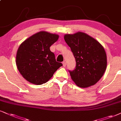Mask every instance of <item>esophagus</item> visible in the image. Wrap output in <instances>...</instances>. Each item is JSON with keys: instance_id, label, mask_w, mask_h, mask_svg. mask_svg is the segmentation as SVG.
I'll return each mask as SVG.
<instances>
[{"instance_id": "esophagus-1", "label": "esophagus", "mask_w": 121, "mask_h": 121, "mask_svg": "<svg viewBox=\"0 0 121 121\" xmlns=\"http://www.w3.org/2000/svg\"><path fill=\"white\" fill-rule=\"evenodd\" d=\"M63 63V65L64 67L66 66V62H65V61H64V62H63V63Z\"/></svg>"}]
</instances>
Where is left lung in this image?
I'll use <instances>...</instances> for the list:
<instances>
[{"instance_id": "left-lung-1", "label": "left lung", "mask_w": 121, "mask_h": 121, "mask_svg": "<svg viewBox=\"0 0 121 121\" xmlns=\"http://www.w3.org/2000/svg\"><path fill=\"white\" fill-rule=\"evenodd\" d=\"M76 60V67L69 71L71 78L80 87L94 85L103 76L107 67L104 48L86 34L78 32L64 36Z\"/></svg>"}]
</instances>
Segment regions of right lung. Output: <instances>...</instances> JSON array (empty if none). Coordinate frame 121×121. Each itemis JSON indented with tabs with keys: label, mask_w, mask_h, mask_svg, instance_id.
I'll return each mask as SVG.
<instances>
[{
	"label": "right lung",
	"mask_w": 121,
	"mask_h": 121,
	"mask_svg": "<svg viewBox=\"0 0 121 121\" xmlns=\"http://www.w3.org/2000/svg\"><path fill=\"white\" fill-rule=\"evenodd\" d=\"M59 36L41 31L31 36L19 46L16 56L18 69L27 81L42 85L52 78L60 67L50 47Z\"/></svg>",
	"instance_id": "1"
}]
</instances>
